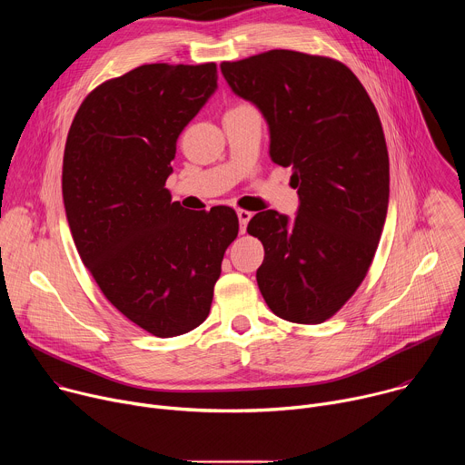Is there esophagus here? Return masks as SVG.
Returning <instances> with one entry per match:
<instances>
[{"instance_id":"34e87169","label":"esophagus","mask_w":465,"mask_h":465,"mask_svg":"<svg viewBox=\"0 0 465 465\" xmlns=\"http://www.w3.org/2000/svg\"><path fill=\"white\" fill-rule=\"evenodd\" d=\"M237 217H239V230H241V233H244L246 232V224L250 223V219H252V212H248V210H237Z\"/></svg>"}]
</instances>
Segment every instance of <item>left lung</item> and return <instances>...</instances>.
Listing matches in <instances>:
<instances>
[{
  "label": "left lung",
  "instance_id": "left-lung-1",
  "mask_svg": "<svg viewBox=\"0 0 465 465\" xmlns=\"http://www.w3.org/2000/svg\"><path fill=\"white\" fill-rule=\"evenodd\" d=\"M221 72L269 123L271 158L292 167L300 208L292 223L259 212L248 233L264 248L259 291L294 323H322L359 289L386 221L390 165L379 114L342 62L272 49Z\"/></svg>",
  "mask_w": 465,
  "mask_h": 465
}]
</instances>
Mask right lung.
<instances>
[{
    "label": "right lung",
    "mask_w": 465,
    "mask_h": 465,
    "mask_svg": "<svg viewBox=\"0 0 465 465\" xmlns=\"http://www.w3.org/2000/svg\"><path fill=\"white\" fill-rule=\"evenodd\" d=\"M217 90V64H145L79 106L62 163L65 217L106 300L160 339L189 333L212 307L235 210L171 203L176 140Z\"/></svg>",
    "instance_id": "1"
}]
</instances>
